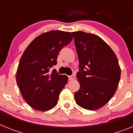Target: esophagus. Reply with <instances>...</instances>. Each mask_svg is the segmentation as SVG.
I'll return each mask as SVG.
<instances>
[{"instance_id": "34e87169", "label": "esophagus", "mask_w": 133, "mask_h": 133, "mask_svg": "<svg viewBox=\"0 0 133 133\" xmlns=\"http://www.w3.org/2000/svg\"><path fill=\"white\" fill-rule=\"evenodd\" d=\"M75 75H73V74H72V75H70V76H69V80H70V81H72V80L75 79Z\"/></svg>"}]
</instances>
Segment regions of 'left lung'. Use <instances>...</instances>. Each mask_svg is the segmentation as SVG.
Masks as SVG:
<instances>
[{"instance_id":"8db88e82","label":"left lung","mask_w":133,"mask_h":133,"mask_svg":"<svg viewBox=\"0 0 133 133\" xmlns=\"http://www.w3.org/2000/svg\"><path fill=\"white\" fill-rule=\"evenodd\" d=\"M79 61L77 77L80 89L75 92L78 106L87 110L101 108L117 90L120 68L115 52L97 35L83 31L71 32Z\"/></svg>"}]
</instances>
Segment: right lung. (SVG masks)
Returning <instances> with one entry per match:
<instances>
[{"mask_svg": "<svg viewBox=\"0 0 133 133\" xmlns=\"http://www.w3.org/2000/svg\"><path fill=\"white\" fill-rule=\"evenodd\" d=\"M72 39L69 32L51 30L35 38L24 50L16 71V83L26 102L36 110L55 107L68 77L54 69L59 52Z\"/></svg>", "mask_w": 133, "mask_h": 133, "instance_id": "obj_1", "label": "right lung"}]
</instances>
